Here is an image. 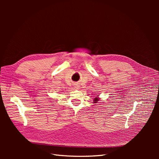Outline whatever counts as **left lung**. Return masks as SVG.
I'll return each mask as SVG.
<instances>
[{"label": "left lung", "instance_id": "1", "mask_svg": "<svg viewBox=\"0 0 159 159\" xmlns=\"http://www.w3.org/2000/svg\"><path fill=\"white\" fill-rule=\"evenodd\" d=\"M93 101H94V102H93V103H98V102L99 101V99H98V98H95Z\"/></svg>", "mask_w": 159, "mask_h": 159}]
</instances>
